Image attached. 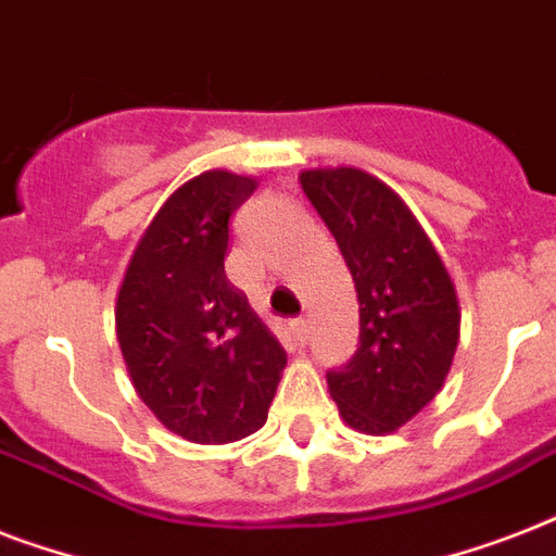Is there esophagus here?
<instances>
[{
    "label": "esophagus",
    "instance_id": "1",
    "mask_svg": "<svg viewBox=\"0 0 556 556\" xmlns=\"http://www.w3.org/2000/svg\"><path fill=\"white\" fill-rule=\"evenodd\" d=\"M291 331H294V338L300 340V343H305L308 334H312V320H308V317H296V320L291 323Z\"/></svg>",
    "mask_w": 556,
    "mask_h": 556
}]
</instances>
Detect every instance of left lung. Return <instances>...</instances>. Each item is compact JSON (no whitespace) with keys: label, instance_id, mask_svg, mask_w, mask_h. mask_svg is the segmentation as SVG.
I'll return each mask as SVG.
<instances>
[{"label":"left lung","instance_id":"1","mask_svg":"<svg viewBox=\"0 0 556 556\" xmlns=\"http://www.w3.org/2000/svg\"><path fill=\"white\" fill-rule=\"evenodd\" d=\"M361 303V343L331 369V401L357 432L387 435L439 395L458 346L456 286L435 244L380 178L357 167L300 173Z\"/></svg>","mask_w":556,"mask_h":556}]
</instances>
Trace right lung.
<instances>
[{
	"label": "right lung",
	"instance_id": "obj_1",
	"mask_svg": "<svg viewBox=\"0 0 556 556\" xmlns=\"http://www.w3.org/2000/svg\"><path fill=\"white\" fill-rule=\"evenodd\" d=\"M253 190L256 178L227 169L178 187L117 291V343L135 392L192 444L260 430L286 369V349L225 274L227 225Z\"/></svg>",
	"mask_w": 556,
	"mask_h": 556
}]
</instances>
